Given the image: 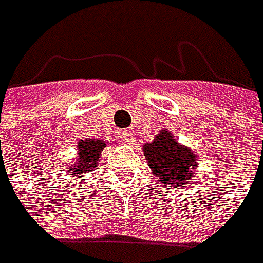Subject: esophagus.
<instances>
[{
  "label": "esophagus",
  "mask_w": 263,
  "mask_h": 263,
  "mask_svg": "<svg viewBox=\"0 0 263 263\" xmlns=\"http://www.w3.org/2000/svg\"><path fill=\"white\" fill-rule=\"evenodd\" d=\"M134 135H135V134H134L132 129H126V131L122 132V138H123L126 143H132V141H134Z\"/></svg>",
  "instance_id": "34e87169"
}]
</instances>
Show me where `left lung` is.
<instances>
[{"label": "left lung", "mask_w": 263, "mask_h": 263, "mask_svg": "<svg viewBox=\"0 0 263 263\" xmlns=\"http://www.w3.org/2000/svg\"><path fill=\"white\" fill-rule=\"evenodd\" d=\"M143 154L157 181L167 190L187 187L193 178V169L199 163L195 152L183 146L167 129L160 131L151 143H146Z\"/></svg>", "instance_id": "1"}]
</instances>
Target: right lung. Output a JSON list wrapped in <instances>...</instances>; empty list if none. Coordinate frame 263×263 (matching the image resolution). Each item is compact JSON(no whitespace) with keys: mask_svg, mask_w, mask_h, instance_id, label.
I'll use <instances>...</instances> for the list:
<instances>
[{"mask_svg":"<svg viewBox=\"0 0 263 263\" xmlns=\"http://www.w3.org/2000/svg\"><path fill=\"white\" fill-rule=\"evenodd\" d=\"M106 144H111V141L108 143L102 138L79 140V143L76 144V147H78L76 160L73 164H70L67 167V172H70V175L79 177V175L89 174L94 169H97L100 158H102V151L106 147Z\"/></svg>","mask_w":263,"mask_h":263,"instance_id":"obj_1","label":"right lung"}]
</instances>
